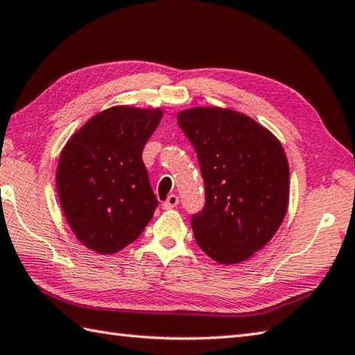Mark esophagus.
<instances>
[{
  "label": "esophagus",
  "instance_id": "34e87169",
  "mask_svg": "<svg viewBox=\"0 0 355 355\" xmlns=\"http://www.w3.org/2000/svg\"><path fill=\"white\" fill-rule=\"evenodd\" d=\"M178 205V197L177 196H169L166 198V201L163 203V209H172V207H175Z\"/></svg>",
  "mask_w": 355,
  "mask_h": 355
}]
</instances>
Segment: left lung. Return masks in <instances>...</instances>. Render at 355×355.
Segmentation results:
<instances>
[{"label":"left lung","instance_id":"8db88e82","mask_svg":"<svg viewBox=\"0 0 355 355\" xmlns=\"http://www.w3.org/2000/svg\"><path fill=\"white\" fill-rule=\"evenodd\" d=\"M196 148L206 206L192 217L197 245L220 265L252 257L274 237L289 203V164L272 132L234 109L180 110Z\"/></svg>","mask_w":355,"mask_h":355}]
</instances>
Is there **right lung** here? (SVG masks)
Instances as JSON below:
<instances>
[{"instance_id": "add662e5", "label": "right lung", "mask_w": 355, "mask_h": 355, "mask_svg": "<svg viewBox=\"0 0 355 355\" xmlns=\"http://www.w3.org/2000/svg\"><path fill=\"white\" fill-rule=\"evenodd\" d=\"M162 107L112 106L69 138L57 166L61 209L83 246L110 255L135 241L158 205L143 148Z\"/></svg>"}]
</instances>
